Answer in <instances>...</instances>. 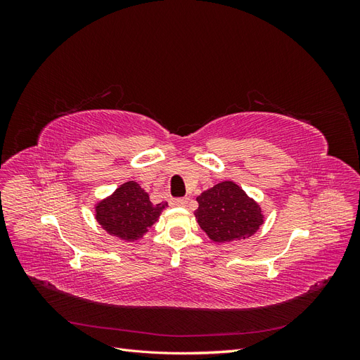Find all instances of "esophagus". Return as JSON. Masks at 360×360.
<instances>
[{
    "label": "esophagus",
    "instance_id": "esophagus-1",
    "mask_svg": "<svg viewBox=\"0 0 360 360\" xmlns=\"http://www.w3.org/2000/svg\"><path fill=\"white\" fill-rule=\"evenodd\" d=\"M188 202H189L188 198H172V200L169 201V204L174 205V207H186Z\"/></svg>",
    "mask_w": 360,
    "mask_h": 360
}]
</instances>
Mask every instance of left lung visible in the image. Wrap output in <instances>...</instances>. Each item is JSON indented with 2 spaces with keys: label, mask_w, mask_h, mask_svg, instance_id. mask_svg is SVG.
Here are the masks:
<instances>
[{
  "label": "left lung",
  "mask_w": 360,
  "mask_h": 360,
  "mask_svg": "<svg viewBox=\"0 0 360 360\" xmlns=\"http://www.w3.org/2000/svg\"><path fill=\"white\" fill-rule=\"evenodd\" d=\"M195 217L213 242L245 240L263 224L259 205L234 181H222L197 198Z\"/></svg>",
  "instance_id": "1"
}]
</instances>
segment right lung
Segmentation results:
<instances>
[{
  "label": "right lung",
  "instance_id": "add662e5",
  "mask_svg": "<svg viewBox=\"0 0 360 360\" xmlns=\"http://www.w3.org/2000/svg\"><path fill=\"white\" fill-rule=\"evenodd\" d=\"M165 207L168 202L153 204L136 181H127L96 205V219L106 233L134 242L148 231Z\"/></svg>",
  "mask_w": 360,
  "mask_h": 360
}]
</instances>
